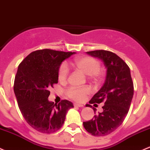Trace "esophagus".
<instances>
[{"label": "esophagus", "mask_w": 150, "mask_h": 150, "mask_svg": "<svg viewBox=\"0 0 150 150\" xmlns=\"http://www.w3.org/2000/svg\"><path fill=\"white\" fill-rule=\"evenodd\" d=\"M73 105L75 107H80V108H83V107L84 106V105H82V104H78V103H74Z\"/></svg>", "instance_id": "34e87169"}]
</instances>
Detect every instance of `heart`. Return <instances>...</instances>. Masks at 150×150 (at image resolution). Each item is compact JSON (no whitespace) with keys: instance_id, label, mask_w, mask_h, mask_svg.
I'll return each instance as SVG.
<instances>
[{"instance_id":"1","label":"heart","mask_w":150,"mask_h":150,"mask_svg":"<svg viewBox=\"0 0 150 150\" xmlns=\"http://www.w3.org/2000/svg\"><path fill=\"white\" fill-rule=\"evenodd\" d=\"M76 70L87 75L88 79L94 84H98L102 80L103 73L100 69V63L95 58L90 56H82L76 57L72 62ZM69 75L68 67L62 63L58 70V80L60 83H64ZM67 96L72 100L82 101L89 93L86 87H70L67 90Z\"/></svg>"}]
</instances>
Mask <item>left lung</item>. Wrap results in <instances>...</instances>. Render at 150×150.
<instances>
[{"label": "left lung", "instance_id": "8db88e82", "mask_svg": "<svg viewBox=\"0 0 150 150\" xmlns=\"http://www.w3.org/2000/svg\"><path fill=\"white\" fill-rule=\"evenodd\" d=\"M87 54L101 59L107 71L103 86L89 101L91 104L103 103V112L83 122V126L91 134L103 137L116 130L127 116L134 95V84L129 66L115 53L95 50ZM88 106L92 108L89 104ZM96 110L93 108L94 113Z\"/></svg>", "mask_w": 150, "mask_h": 150}]
</instances>
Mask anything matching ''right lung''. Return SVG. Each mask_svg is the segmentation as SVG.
Returning <instances> with one entry per match:
<instances>
[{
    "label": "right lung",
    "instance_id": "obj_1",
    "mask_svg": "<svg viewBox=\"0 0 150 150\" xmlns=\"http://www.w3.org/2000/svg\"><path fill=\"white\" fill-rule=\"evenodd\" d=\"M75 52L45 49L30 53L18 65L14 80V93L26 122L38 132L52 134L59 130L65 120L72 102L50 101V88L58 83L61 63Z\"/></svg>",
    "mask_w": 150,
    "mask_h": 150
}]
</instances>
